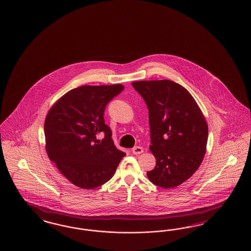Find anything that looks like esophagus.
I'll use <instances>...</instances> for the list:
<instances>
[{"mask_svg":"<svg viewBox=\"0 0 251 251\" xmlns=\"http://www.w3.org/2000/svg\"><path fill=\"white\" fill-rule=\"evenodd\" d=\"M143 148L141 147H134L132 149V153L135 154V155H138V154H141L143 152Z\"/></svg>","mask_w":251,"mask_h":251,"instance_id":"34e87169","label":"esophagus"}]
</instances>
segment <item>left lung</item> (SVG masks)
I'll return each instance as SVG.
<instances>
[{"instance_id":"obj_1","label":"left lung","mask_w":251,"mask_h":251,"mask_svg":"<svg viewBox=\"0 0 251 251\" xmlns=\"http://www.w3.org/2000/svg\"><path fill=\"white\" fill-rule=\"evenodd\" d=\"M132 85L149 109L150 150L156 166L147 176L163 188L179 186L194 175L204 159L206 119L192 95L174 81H137Z\"/></svg>"}]
</instances>
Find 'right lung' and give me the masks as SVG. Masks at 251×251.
<instances>
[{
	"mask_svg": "<svg viewBox=\"0 0 251 251\" xmlns=\"http://www.w3.org/2000/svg\"><path fill=\"white\" fill-rule=\"evenodd\" d=\"M125 87L81 86L66 92L50 107L44 123L49 159L70 183L93 189L113 177L126 153L119 151L106 126V104ZM106 137L99 141L96 135Z\"/></svg>",
	"mask_w": 251,
	"mask_h": 251,
	"instance_id": "right-lung-1",
	"label": "right lung"
}]
</instances>
